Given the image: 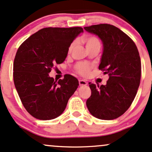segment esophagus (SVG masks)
I'll return each instance as SVG.
<instances>
[{"instance_id":"esophagus-1","label":"esophagus","mask_w":152,"mask_h":152,"mask_svg":"<svg viewBox=\"0 0 152 152\" xmlns=\"http://www.w3.org/2000/svg\"><path fill=\"white\" fill-rule=\"evenodd\" d=\"M78 83H79V86H86L88 83L86 81H84V80H79V81H78Z\"/></svg>"}]
</instances>
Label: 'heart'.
I'll list each match as a JSON object with an SVG mask.
<instances>
[{
    "mask_svg": "<svg viewBox=\"0 0 152 152\" xmlns=\"http://www.w3.org/2000/svg\"><path fill=\"white\" fill-rule=\"evenodd\" d=\"M83 41L85 43L87 50L94 48H100V43L99 39L94 36L88 35L83 37ZM76 46V42H73L69 47L68 52L71 53ZM91 69V66L86 63H78L76 65V69L79 74L83 76H87L89 74Z\"/></svg>",
    "mask_w": 152,
    "mask_h": 152,
    "instance_id": "heart-1",
    "label": "heart"
}]
</instances>
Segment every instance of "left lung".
I'll return each mask as SVG.
<instances>
[{"instance_id": "1", "label": "left lung", "mask_w": 152, "mask_h": 152, "mask_svg": "<svg viewBox=\"0 0 152 152\" xmlns=\"http://www.w3.org/2000/svg\"><path fill=\"white\" fill-rule=\"evenodd\" d=\"M103 43L99 69L109 76L106 85L89 83L91 96L86 105L93 116L114 120L123 115L134 100L141 78L137 47L129 37L114 25L100 24L84 27Z\"/></svg>"}]
</instances>
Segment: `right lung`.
<instances>
[{
  "instance_id": "obj_1",
  "label": "right lung",
  "mask_w": 152,
  "mask_h": 152,
  "mask_svg": "<svg viewBox=\"0 0 152 152\" xmlns=\"http://www.w3.org/2000/svg\"><path fill=\"white\" fill-rule=\"evenodd\" d=\"M82 27H46L31 35L18 48L13 64V79L22 103L32 116L49 120L62 114L79 85L66 75L54 81L49 76L54 64L63 63Z\"/></svg>"
}]
</instances>
